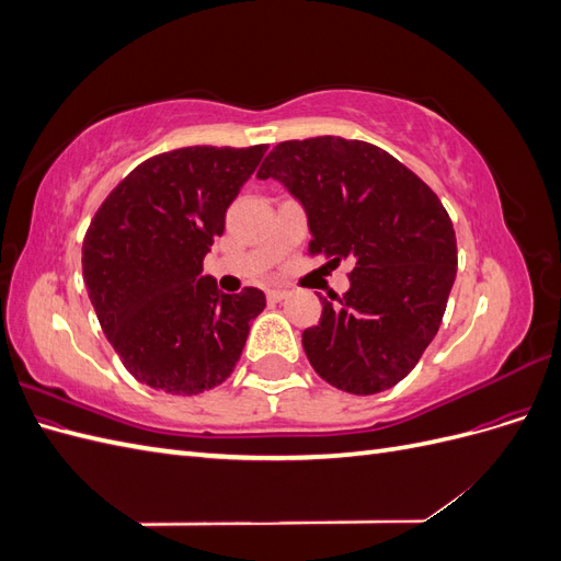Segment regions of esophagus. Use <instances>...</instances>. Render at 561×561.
Instances as JSON below:
<instances>
[{
	"label": "esophagus",
	"mask_w": 561,
	"mask_h": 561,
	"mask_svg": "<svg viewBox=\"0 0 561 561\" xmlns=\"http://www.w3.org/2000/svg\"><path fill=\"white\" fill-rule=\"evenodd\" d=\"M287 297V290H280V287H274V290H266V299L268 301H283Z\"/></svg>",
	"instance_id": "1"
}]
</instances>
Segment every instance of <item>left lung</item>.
<instances>
[{
  "label": "left lung",
  "mask_w": 561,
  "mask_h": 561,
  "mask_svg": "<svg viewBox=\"0 0 561 561\" xmlns=\"http://www.w3.org/2000/svg\"><path fill=\"white\" fill-rule=\"evenodd\" d=\"M283 182L309 217V254L351 257L344 297H320L307 358L339 390L375 396L402 381L443 322L456 233L431 186L377 145L320 135L274 147L257 171Z\"/></svg>",
  "instance_id": "obj_1"
}]
</instances>
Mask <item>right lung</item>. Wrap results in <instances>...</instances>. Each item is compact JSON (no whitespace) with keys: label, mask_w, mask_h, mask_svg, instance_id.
<instances>
[{"label":"right lung","mask_w":561,"mask_h":561,"mask_svg":"<svg viewBox=\"0 0 561 561\" xmlns=\"http://www.w3.org/2000/svg\"><path fill=\"white\" fill-rule=\"evenodd\" d=\"M264 151L203 145L157 154L118 182L91 219L83 280L100 328L140 383L196 396L239 363L264 293L225 295L201 271Z\"/></svg>","instance_id":"add662e5"}]
</instances>
